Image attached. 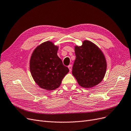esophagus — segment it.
Segmentation results:
<instances>
[{
    "instance_id": "esophagus-1",
    "label": "esophagus",
    "mask_w": 131,
    "mask_h": 131,
    "mask_svg": "<svg viewBox=\"0 0 131 131\" xmlns=\"http://www.w3.org/2000/svg\"><path fill=\"white\" fill-rule=\"evenodd\" d=\"M68 68L69 69V71H71V70H72V66L71 64H70V65L68 66Z\"/></svg>"
}]
</instances>
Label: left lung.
Returning a JSON list of instances; mask_svg holds the SVG:
<instances>
[{"instance_id":"obj_1","label":"left lung","mask_w":131,"mask_h":131,"mask_svg":"<svg viewBox=\"0 0 131 131\" xmlns=\"http://www.w3.org/2000/svg\"><path fill=\"white\" fill-rule=\"evenodd\" d=\"M76 59L72 74L80 86L91 88L100 83L105 75L107 63L103 52L95 44L84 40L75 47Z\"/></svg>"}]
</instances>
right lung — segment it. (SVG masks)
<instances>
[{"instance_id": "1", "label": "right lung", "mask_w": 131, "mask_h": 131, "mask_svg": "<svg viewBox=\"0 0 131 131\" xmlns=\"http://www.w3.org/2000/svg\"><path fill=\"white\" fill-rule=\"evenodd\" d=\"M58 49L52 42H45L35 49L30 61V70L35 82L47 91L59 87L69 71L57 56Z\"/></svg>"}]
</instances>
